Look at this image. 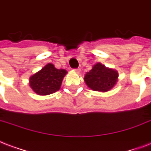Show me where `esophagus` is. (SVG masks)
<instances>
[{"label":"esophagus","instance_id":"1","mask_svg":"<svg viewBox=\"0 0 151 151\" xmlns=\"http://www.w3.org/2000/svg\"><path fill=\"white\" fill-rule=\"evenodd\" d=\"M74 71L76 72H80V68H74Z\"/></svg>","mask_w":151,"mask_h":151}]
</instances>
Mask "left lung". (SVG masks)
<instances>
[{
    "instance_id": "obj_1",
    "label": "left lung",
    "mask_w": 151,
    "mask_h": 151,
    "mask_svg": "<svg viewBox=\"0 0 151 151\" xmlns=\"http://www.w3.org/2000/svg\"><path fill=\"white\" fill-rule=\"evenodd\" d=\"M116 71L107 68L100 63L94 65L90 72L85 75L86 85L96 91L106 92L112 89L117 81Z\"/></svg>"
}]
</instances>
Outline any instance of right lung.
<instances>
[{
	"instance_id": "obj_1",
	"label": "right lung",
	"mask_w": 151,
	"mask_h": 151,
	"mask_svg": "<svg viewBox=\"0 0 151 151\" xmlns=\"http://www.w3.org/2000/svg\"><path fill=\"white\" fill-rule=\"evenodd\" d=\"M67 72L57 69L52 64H48L30 78V86L39 95H48L57 91L61 86L63 78Z\"/></svg>"
}]
</instances>
